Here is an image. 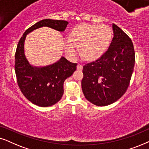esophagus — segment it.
Returning a JSON list of instances; mask_svg holds the SVG:
<instances>
[{"label":"esophagus","instance_id":"34e87169","mask_svg":"<svg viewBox=\"0 0 149 149\" xmlns=\"http://www.w3.org/2000/svg\"><path fill=\"white\" fill-rule=\"evenodd\" d=\"M82 65H80V64H78V65H77V69H78V70H80V71H81L82 69Z\"/></svg>","mask_w":149,"mask_h":149}]
</instances>
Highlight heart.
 I'll use <instances>...</instances> for the list:
<instances>
[{"mask_svg": "<svg viewBox=\"0 0 149 149\" xmlns=\"http://www.w3.org/2000/svg\"><path fill=\"white\" fill-rule=\"evenodd\" d=\"M112 38V31L106 25H91L84 24L73 30L70 39L63 42L65 52L70 58H74L77 48L84 60L97 58L108 46Z\"/></svg>", "mask_w": 149, "mask_h": 149, "instance_id": "heart-1", "label": "heart"}]
</instances>
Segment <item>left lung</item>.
Instances as JSON below:
<instances>
[{
    "label": "left lung",
    "instance_id": "8db88e82",
    "mask_svg": "<svg viewBox=\"0 0 149 149\" xmlns=\"http://www.w3.org/2000/svg\"><path fill=\"white\" fill-rule=\"evenodd\" d=\"M114 37L100 58L83 66L82 88L85 97L98 106L116 102L130 85L135 64L131 39L118 26L112 24Z\"/></svg>",
    "mask_w": 149,
    "mask_h": 149
}]
</instances>
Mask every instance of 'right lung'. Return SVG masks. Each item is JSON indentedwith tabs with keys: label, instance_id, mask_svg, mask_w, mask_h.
Instances as JSON below:
<instances>
[{
	"label": "right lung",
	"instance_id": "right-lung-1",
	"mask_svg": "<svg viewBox=\"0 0 149 149\" xmlns=\"http://www.w3.org/2000/svg\"><path fill=\"white\" fill-rule=\"evenodd\" d=\"M68 22L45 19L29 28L19 39L15 54V71L17 84L28 100L41 107L54 105L62 97L63 83L76 70L77 63L69 62L65 57L46 67H33L26 58L24 50V40L28 33L33 30L47 26L64 31Z\"/></svg>",
	"mask_w": 149,
	"mask_h": 149
}]
</instances>
